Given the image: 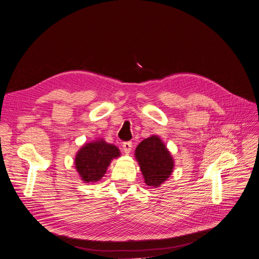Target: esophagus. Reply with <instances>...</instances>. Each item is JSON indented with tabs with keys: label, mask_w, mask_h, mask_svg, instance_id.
<instances>
[{
	"label": "esophagus",
	"mask_w": 259,
	"mask_h": 259,
	"mask_svg": "<svg viewBox=\"0 0 259 259\" xmlns=\"http://www.w3.org/2000/svg\"><path fill=\"white\" fill-rule=\"evenodd\" d=\"M123 150H124V152L126 153V154H128L130 152H131V150H132V147H133V145H132V143L131 142H125V143H123Z\"/></svg>",
	"instance_id": "esophagus-1"
}]
</instances>
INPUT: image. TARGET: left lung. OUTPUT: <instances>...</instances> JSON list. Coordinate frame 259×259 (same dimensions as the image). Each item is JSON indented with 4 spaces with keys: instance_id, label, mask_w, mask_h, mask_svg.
I'll return each instance as SVG.
<instances>
[{
    "instance_id": "obj_1",
    "label": "left lung",
    "mask_w": 259,
    "mask_h": 259,
    "mask_svg": "<svg viewBox=\"0 0 259 259\" xmlns=\"http://www.w3.org/2000/svg\"><path fill=\"white\" fill-rule=\"evenodd\" d=\"M135 159L149 187H160L174 170V159L162 139L152 135L144 139L135 150Z\"/></svg>"
}]
</instances>
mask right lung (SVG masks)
Listing matches in <instances>:
<instances>
[{
	"mask_svg": "<svg viewBox=\"0 0 259 259\" xmlns=\"http://www.w3.org/2000/svg\"><path fill=\"white\" fill-rule=\"evenodd\" d=\"M121 155L116 146L98 138L84 144L74 158V165L81 180L86 184L96 183L106 174L113 159Z\"/></svg>",
	"mask_w": 259,
	"mask_h": 259,
	"instance_id": "obj_1",
	"label": "right lung"
}]
</instances>
